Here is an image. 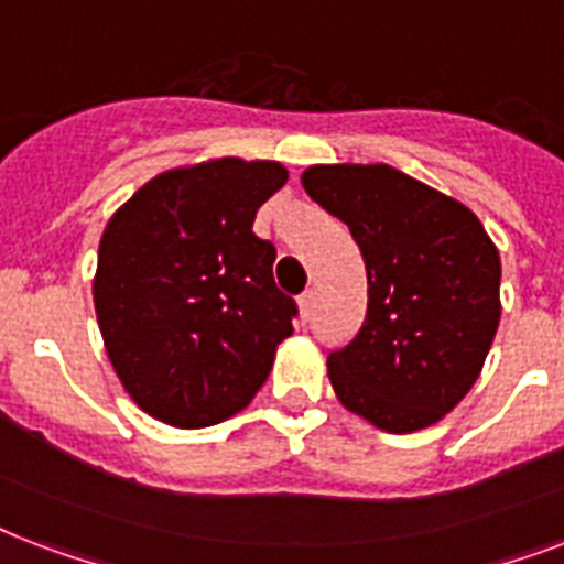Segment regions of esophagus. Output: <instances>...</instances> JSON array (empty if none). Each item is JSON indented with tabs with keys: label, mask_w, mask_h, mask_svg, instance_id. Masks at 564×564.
Masks as SVG:
<instances>
[{
	"label": "esophagus",
	"mask_w": 564,
	"mask_h": 564,
	"mask_svg": "<svg viewBox=\"0 0 564 564\" xmlns=\"http://www.w3.org/2000/svg\"><path fill=\"white\" fill-rule=\"evenodd\" d=\"M312 308H314V291H303V294H300V314H303L305 321L312 317Z\"/></svg>",
	"instance_id": "esophagus-1"
}]
</instances>
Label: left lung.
Wrapping results in <instances>:
<instances>
[{
    "mask_svg": "<svg viewBox=\"0 0 564 564\" xmlns=\"http://www.w3.org/2000/svg\"><path fill=\"white\" fill-rule=\"evenodd\" d=\"M305 194L347 223L368 270L359 332L326 359L335 394L386 432L441 421L500 323V256L477 214L388 164H317Z\"/></svg>",
    "mask_w": 564,
    "mask_h": 564,
    "instance_id": "8db88e82",
    "label": "left lung"
}]
</instances>
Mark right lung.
I'll return each instance as SVG.
<instances>
[{
    "label": "right lung",
    "instance_id": "add662e5",
    "mask_svg": "<svg viewBox=\"0 0 564 564\" xmlns=\"http://www.w3.org/2000/svg\"><path fill=\"white\" fill-rule=\"evenodd\" d=\"M285 182L276 161L170 170L105 226L96 321L117 377L152 417L212 426L264 386L296 303L276 288V247L252 220Z\"/></svg>",
    "mask_w": 564,
    "mask_h": 564
}]
</instances>
